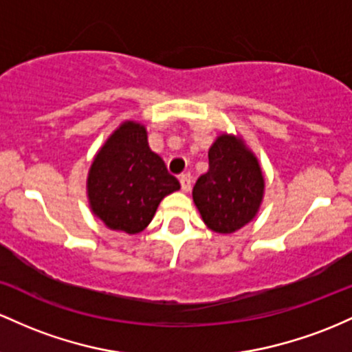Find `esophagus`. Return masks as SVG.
<instances>
[{
  "label": "esophagus",
  "instance_id": "1",
  "mask_svg": "<svg viewBox=\"0 0 352 352\" xmlns=\"http://www.w3.org/2000/svg\"><path fill=\"white\" fill-rule=\"evenodd\" d=\"M179 183H181V189H183L184 192H188L189 189H191L192 176L189 175V173H183V175L179 176Z\"/></svg>",
  "mask_w": 352,
  "mask_h": 352
}]
</instances>
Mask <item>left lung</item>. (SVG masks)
<instances>
[{"label":"left lung","instance_id":"left-lung-1","mask_svg":"<svg viewBox=\"0 0 352 352\" xmlns=\"http://www.w3.org/2000/svg\"><path fill=\"white\" fill-rule=\"evenodd\" d=\"M209 169L197 177L192 199L209 229L229 234L258 212L264 179L258 160L243 141L223 134L209 148Z\"/></svg>","mask_w":352,"mask_h":352}]
</instances>
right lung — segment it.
Instances as JSON below:
<instances>
[{"mask_svg":"<svg viewBox=\"0 0 352 352\" xmlns=\"http://www.w3.org/2000/svg\"><path fill=\"white\" fill-rule=\"evenodd\" d=\"M179 189L164 161L148 146L144 126L121 124L106 141L88 176L94 214L108 228L136 234L151 223L164 196Z\"/></svg>","mask_w":352,"mask_h":352,"instance_id":"obj_1","label":"right lung"}]
</instances>
